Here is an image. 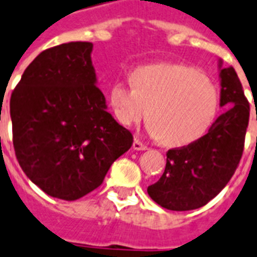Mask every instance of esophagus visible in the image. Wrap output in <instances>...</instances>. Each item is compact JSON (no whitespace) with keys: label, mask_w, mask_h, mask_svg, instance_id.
<instances>
[{"label":"esophagus","mask_w":257,"mask_h":257,"mask_svg":"<svg viewBox=\"0 0 257 257\" xmlns=\"http://www.w3.org/2000/svg\"><path fill=\"white\" fill-rule=\"evenodd\" d=\"M133 147H134V150H137V151H144V150H148L147 146H146L144 143H142L139 139H135V141H134Z\"/></svg>","instance_id":"1"}]
</instances>
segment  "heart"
Listing matches in <instances>:
<instances>
[{"mask_svg": "<svg viewBox=\"0 0 257 257\" xmlns=\"http://www.w3.org/2000/svg\"><path fill=\"white\" fill-rule=\"evenodd\" d=\"M131 82L133 85L115 82L110 89L114 115L123 126H134L148 114V130L165 146L196 142L215 119L218 89L194 67L169 63L142 65L133 71Z\"/></svg>", "mask_w": 257, "mask_h": 257, "instance_id": "b5f03b06", "label": "heart"}]
</instances>
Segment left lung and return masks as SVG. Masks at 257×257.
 <instances>
[{"label":"left lung","instance_id":"8db88e82","mask_svg":"<svg viewBox=\"0 0 257 257\" xmlns=\"http://www.w3.org/2000/svg\"><path fill=\"white\" fill-rule=\"evenodd\" d=\"M220 106L206 135L167 152L163 176L148 194L164 209L188 211L206 205L227 185L244 150L249 102L234 67L220 69Z\"/></svg>","mask_w":257,"mask_h":257}]
</instances>
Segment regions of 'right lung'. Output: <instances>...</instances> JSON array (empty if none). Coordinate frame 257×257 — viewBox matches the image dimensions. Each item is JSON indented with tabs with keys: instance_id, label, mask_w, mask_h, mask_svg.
Returning <instances> with one entry per match:
<instances>
[{
	"instance_id": "1",
	"label": "right lung",
	"mask_w": 257,
	"mask_h": 257,
	"mask_svg": "<svg viewBox=\"0 0 257 257\" xmlns=\"http://www.w3.org/2000/svg\"><path fill=\"white\" fill-rule=\"evenodd\" d=\"M90 42L42 51L10 98L21 168L48 196L75 201L97 189L134 137L106 111L95 85Z\"/></svg>"
}]
</instances>
